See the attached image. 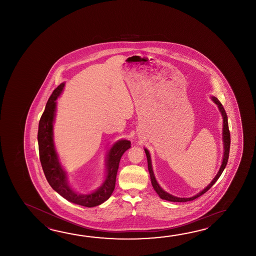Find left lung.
<instances>
[{
	"instance_id": "8db88e82",
	"label": "left lung",
	"mask_w": 256,
	"mask_h": 256,
	"mask_svg": "<svg viewBox=\"0 0 256 256\" xmlns=\"http://www.w3.org/2000/svg\"><path fill=\"white\" fill-rule=\"evenodd\" d=\"M212 102L214 104H217L218 108L220 110V112L222 114L223 119L222 142L224 151H223L222 162L220 168L218 169V172L217 174L215 176V178L212 180V182H210L204 190H202L200 192H198L195 196H190V198H178V196H174L164 190L163 188L158 184V181L156 180L154 174V171H152V161H151L150 152L147 150L146 148H144V152H146L147 158V164H148V170H149V174H150V178H151V183H152L154 190L158 193V196H160V198L172 202H186L194 200L198 198V196L203 195L204 193H206V192L216 183V181L218 180V178L220 176V174H222L223 170H224L226 164L228 163V152H230V130H228V117H227L225 110L223 108L222 104L220 102V100H218L216 97H214V96H212Z\"/></svg>"
}]
</instances>
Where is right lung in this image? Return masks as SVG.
Instances as JSON below:
<instances>
[{
  "label": "right lung",
  "mask_w": 256,
  "mask_h": 256,
  "mask_svg": "<svg viewBox=\"0 0 256 256\" xmlns=\"http://www.w3.org/2000/svg\"><path fill=\"white\" fill-rule=\"evenodd\" d=\"M65 87V82L61 83L54 90L48 98L46 109L39 120L38 140L39 158L42 168L51 188L66 200L84 207L92 208L100 205L112 196L114 190L117 171L119 168L120 158L130 147V142L126 139L116 142L110 147L106 158V176L102 184L96 190L80 194L71 188L68 174L60 162L58 154L54 142V116L56 110V100L61 95Z\"/></svg>",
  "instance_id": "obj_1"
}]
</instances>
